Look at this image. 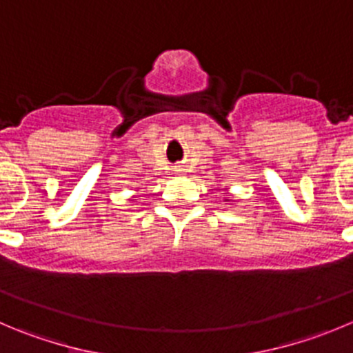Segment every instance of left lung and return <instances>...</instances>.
I'll list each match as a JSON object with an SVG mask.
<instances>
[{"label": "left lung", "mask_w": 353, "mask_h": 353, "mask_svg": "<svg viewBox=\"0 0 353 353\" xmlns=\"http://www.w3.org/2000/svg\"><path fill=\"white\" fill-rule=\"evenodd\" d=\"M225 202H230V200H228V199H225Z\"/></svg>", "instance_id": "obj_1"}]
</instances>
